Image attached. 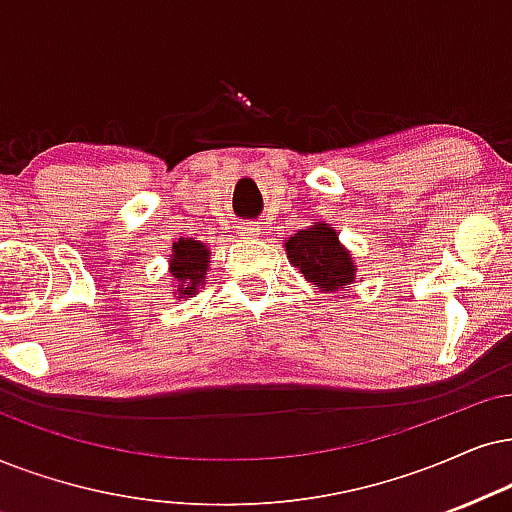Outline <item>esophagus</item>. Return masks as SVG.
Listing matches in <instances>:
<instances>
[{
	"label": "esophagus",
	"instance_id": "esophagus-1",
	"mask_svg": "<svg viewBox=\"0 0 512 512\" xmlns=\"http://www.w3.org/2000/svg\"><path fill=\"white\" fill-rule=\"evenodd\" d=\"M238 234H241L243 238H255L262 234V224L260 222H243L238 224Z\"/></svg>",
	"mask_w": 512,
	"mask_h": 512
}]
</instances>
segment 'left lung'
<instances>
[{
    "label": "left lung",
    "mask_w": 512,
    "mask_h": 512,
    "mask_svg": "<svg viewBox=\"0 0 512 512\" xmlns=\"http://www.w3.org/2000/svg\"><path fill=\"white\" fill-rule=\"evenodd\" d=\"M286 255L290 264L323 293H338L357 281V262L340 243L333 224L314 222L300 229L286 241Z\"/></svg>",
    "instance_id": "obj_1"
}]
</instances>
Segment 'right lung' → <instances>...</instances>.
<instances>
[{"label":"right lung","mask_w":512,"mask_h":512,"mask_svg":"<svg viewBox=\"0 0 512 512\" xmlns=\"http://www.w3.org/2000/svg\"><path fill=\"white\" fill-rule=\"evenodd\" d=\"M210 269V245L193 238H179L172 245L170 255V276L174 283V295L191 297L205 286V276Z\"/></svg>","instance_id":"add662e5"}]
</instances>
